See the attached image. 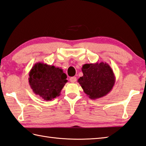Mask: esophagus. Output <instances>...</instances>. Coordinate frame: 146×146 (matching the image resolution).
Wrapping results in <instances>:
<instances>
[{"label":"esophagus","mask_w":146,"mask_h":146,"mask_svg":"<svg viewBox=\"0 0 146 146\" xmlns=\"http://www.w3.org/2000/svg\"><path fill=\"white\" fill-rule=\"evenodd\" d=\"M70 80V82H71V83H75V82L76 81V77H75V76L71 77Z\"/></svg>","instance_id":"obj_1"}]
</instances>
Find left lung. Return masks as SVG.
Returning a JSON list of instances; mask_svg holds the SVG:
<instances>
[{
    "mask_svg": "<svg viewBox=\"0 0 146 146\" xmlns=\"http://www.w3.org/2000/svg\"><path fill=\"white\" fill-rule=\"evenodd\" d=\"M83 76L78 80L83 92L90 99L107 95L115 82L113 71L107 63L85 64L82 68Z\"/></svg>",
    "mask_w": 146,
    "mask_h": 146,
    "instance_id": "1",
    "label": "left lung"
}]
</instances>
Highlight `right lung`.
Instances as JSON below:
<instances>
[{
  "label": "right lung",
  "mask_w": 146,
  "mask_h": 146,
  "mask_svg": "<svg viewBox=\"0 0 146 146\" xmlns=\"http://www.w3.org/2000/svg\"><path fill=\"white\" fill-rule=\"evenodd\" d=\"M29 83L34 94L49 101L60 95L67 76L61 68L44 63H36L29 73Z\"/></svg>",
  "instance_id": "add662e5"
}]
</instances>
